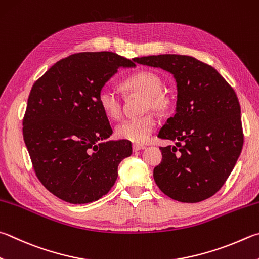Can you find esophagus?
Instances as JSON below:
<instances>
[{
	"instance_id": "1",
	"label": "esophagus",
	"mask_w": 259,
	"mask_h": 259,
	"mask_svg": "<svg viewBox=\"0 0 259 259\" xmlns=\"http://www.w3.org/2000/svg\"><path fill=\"white\" fill-rule=\"evenodd\" d=\"M144 148H145V146H142V145H137V144L133 145V150H134V152H138V150L144 149Z\"/></svg>"
}]
</instances>
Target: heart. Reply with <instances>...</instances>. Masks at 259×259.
I'll return each instance as SVG.
<instances>
[{"label":"heart","instance_id":"b5f03b06","mask_svg":"<svg viewBox=\"0 0 259 259\" xmlns=\"http://www.w3.org/2000/svg\"><path fill=\"white\" fill-rule=\"evenodd\" d=\"M122 88L130 94L144 95L143 111L154 110L165 112L171 106V98L163 93L164 82L157 73L143 70L134 73L122 82ZM98 105L110 119L116 120L122 114L121 97L109 87L98 92ZM156 126V117L153 113H146L128 119L116 126V137L134 144H144L149 139Z\"/></svg>","mask_w":259,"mask_h":259}]
</instances>
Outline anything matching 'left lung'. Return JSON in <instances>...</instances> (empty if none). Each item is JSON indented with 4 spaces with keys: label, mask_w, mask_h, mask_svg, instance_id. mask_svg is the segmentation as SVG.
Segmentation results:
<instances>
[{
    "label": "left lung",
    "mask_w": 259,
    "mask_h": 259,
    "mask_svg": "<svg viewBox=\"0 0 259 259\" xmlns=\"http://www.w3.org/2000/svg\"><path fill=\"white\" fill-rule=\"evenodd\" d=\"M135 62L173 74L178 87L176 114L158 134L176 140L161 147L154 180L170 198L198 203L218 192L232 172L243 145L241 111L233 88L216 70L192 56L161 54Z\"/></svg>",
    "instance_id": "1"
}]
</instances>
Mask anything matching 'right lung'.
I'll return each mask as SVG.
<instances>
[{
  "label": "right lung",
  "mask_w": 259,
  "mask_h": 259,
  "mask_svg": "<svg viewBox=\"0 0 259 259\" xmlns=\"http://www.w3.org/2000/svg\"><path fill=\"white\" fill-rule=\"evenodd\" d=\"M135 65L112 52H82L58 61L32 84L23 140L36 177L58 198L87 204L113 187L133 147L126 140L104 142L113 130L97 96L117 69Z\"/></svg>",
  "instance_id": "1"
}]
</instances>
